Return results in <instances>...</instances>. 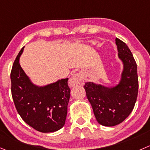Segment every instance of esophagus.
<instances>
[{"label": "esophagus", "mask_w": 150, "mask_h": 150, "mask_svg": "<svg viewBox=\"0 0 150 150\" xmlns=\"http://www.w3.org/2000/svg\"><path fill=\"white\" fill-rule=\"evenodd\" d=\"M83 82L84 80L83 75L80 73H76L69 78L68 83H69V86L70 87H75L77 86L83 85Z\"/></svg>", "instance_id": "esophagus-1"}]
</instances>
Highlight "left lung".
Wrapping results in <instances>:
<instances>
[{"label":"left lung","mask_w":150,"mask_h":150,"mask_svg":"<svg viewBox=\"0 0 150 150\" xmlns=\"http://www.w3.org/2000/svg\"><path fill=\"white\" fill-rule=\"evenodd\" d=\"M118 57L123 69L118 83L105 86L86 83L84 88L97 122L112 127L122 122L132 112L138 96L137 64L127 45L116 39Z\"/></svg>","instance_id":"obj_1"}]
</instances>
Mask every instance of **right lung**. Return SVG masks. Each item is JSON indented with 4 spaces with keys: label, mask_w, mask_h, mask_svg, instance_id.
<instances>
[{
    "label": "right lung",
    "mask_w": 150,
    "mask_h": 150,
    "mask_svg": "<svg viewBox=\"0 0 150 150\" xmlns=\"http://www.w3.org/2000/svg\"><path fill=\"white\" fill-rule=\"evenodd\" d=\"M14 61L11 72V95L18 114L23 121L37 131L52 133L65 124L70 97L68 78L58 80L47 85L33 83L22 69L20 57Z\"/></svg>",
    "instance_id": "right-lung-1"
}]
</instances>
